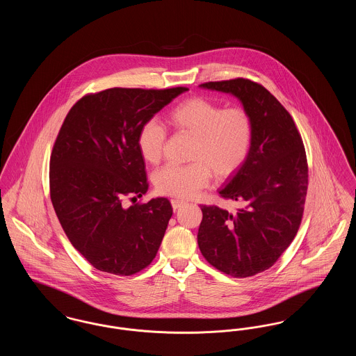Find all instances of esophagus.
<instances>
[{
	"instance_id": "34e87169",
	"label": "esophagus",
	"mask_w": 356,
	"mask_h": 356,
	"mask_svg": "<svg viewBox=\"0 0 356 356\" xmlns=\"http://www.w3.org/2000/svg\"><path fill=\"white\" fill-rule=\"evenodd\" d=\"M170 204H172V208L176 211V209H179V208L184 204V202H183V200H179V199H172Z\"/></svg>"
}]
</instances>
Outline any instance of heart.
I'll return each instance as SVG.
<instances>
[{
  "label": "heart",
  "instance_id": "1",
  "mask_svg": "<svg viewBox=\"0 0 356 356\" xmlns=\"http://www.w3.org/2000/svg\"><path fill=\"white\" fill-rule=\"evenodd\" d=\"M170 127L193 137L188 165L168 164L153 175L159 193L175 197H192L208 186L211 175L225 179L236 172L252 145L254 125L251 115L243 106L222 108L205 97H192L176 105L168 113ZM167 134L154 120L144 122L137 135L141 157L157 164L163 156Z\"/></svg>",
  "mask_w": 356,
  "mask_h": 356
}]
</instances>
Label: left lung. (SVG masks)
<instances>
[{
	"label": "left lung",
	"mask_w": 356,
	"mask_h": 356,
	"mask_svg": "<svg viewBox=\"0 0 356 356\" xmlns=\"http://www.w3.org/2000/svg\"><path fill=\"white\" fill-rule=\"evenodd\" d=\"M238 99L252 119L248 157L219 193L243 204L231 213L202 205L197 243L219 271L248 277L272 267L296 236L305 211L308 167L300 134L263 85L245 79L200 85Z\"/></svg>",
	"instance_id": "obj_1"
}]
</instances>
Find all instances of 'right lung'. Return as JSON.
I'll return each instance as SVG.
<instances>
[{
    "instance_id": "right-lung-1",
    "label": "right lung",
    "mask_w": 356,
    "mask_h": 356,
    "mask_svg": "<svg viewBox=\"0 0 356 356\" xmlns=\"http://www.w3.org/2000/svg\"><path fill=\"white\" fill-rule=\"evenodd\" d=\"M186 90L111 88L80 99L64 120L51 151V204L72 245L99 271L134 275L159 251L170 200L122 202L148 191L141 125Z\"/></svg>"
}]
</instances>
